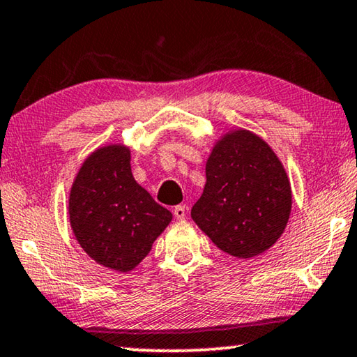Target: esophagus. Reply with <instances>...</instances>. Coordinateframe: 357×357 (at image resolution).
Masks as SVG:
<instances>
[{
    "label": "esophagus",
    "instance_id": "34e87169",
    "mask_svg": "<svg viewBox=\"0 0 357 357\" xmlns=\"http://www.w3.org/2000/svg\"><path fill=\"white\" fill-rule=\"evenodd\" d=\"M173 214H174V217H176L178 220H184L185 219V214H187V209H185V206H183V204H178V206H174Z\"/></svg>",
    "mask_w": 357,
    "mask_h": 357
}]
</instances>
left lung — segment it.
Masks as SVG:
<instances>
[{"instance_id": "8db88e82", "label": "left lung", "mask_w": 357, "mask_h": 357, "mask_svg": "<svg viewBox=\"0 0 357 357\" xmlns=\"http://www.w3.org/2000/svg\"><path fill=\"white\" fill-rule=\"evenodd\" d=\"M293 193L274 149L255 132L229 129L206 160V184L192 219L220 250L253 258L285 231Z\"/></svg>"}]
</instances>
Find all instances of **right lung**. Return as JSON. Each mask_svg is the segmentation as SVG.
<instances>
[{"label": "right lung", "mask_w": 357, "mask_h": 357, "mask_svg": "<svg viewBox=\"0 0 357 357\" xmlns=\"http://www.w3.org/2000/svg\"><path fill=\"white\" fill-rule=\"evenodd\" d=\"M172 219L134 179L126 144L100 146L78 168L69 192V222L78 244L98 264L129 273Z\"/></svg>", "instance_id": "obj_1"}]
</instances>
